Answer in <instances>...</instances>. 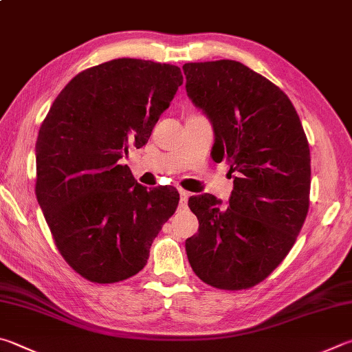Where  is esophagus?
<instances>
[{"label":"esophagus","instance_id":"34e87169","mask_svg":"<svg viewBox=\"0 0 352 352\" xmlns=\"http://www.w3.org/2000/svg\"><path fill=\"white\" fill-rule=\"evenodd\" d=\"M189 192L188 190H183V189H180V203H182V206L183 204H186L188 203V198H189Z\"/></svg>","mask_w":352,"mask_h":352}]
</instances>
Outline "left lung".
Here are the masks:
<instances>
[{"instance_id":"1","label":"left lung","mask_w":352,"mask_h":352,"mask_svg":"<svg viewBox=\"0 0 352 352\" xmlns=\"http://www.w3.org/2000/svg\"><path fill=\"white\" fill-rule=\"evenodd\" d=\"M186 92L212 123V158L235 172L229 206L189 198L198 232L186 240L194 272L219 289L265 280L291 251L309 208L311 157L287 95L234 60L186 63Z\"/></svg>"}]
</instances>
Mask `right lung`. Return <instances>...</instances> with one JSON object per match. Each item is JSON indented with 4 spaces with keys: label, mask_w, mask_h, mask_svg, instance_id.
I'll use <instances>...</instances> for the list:
<instances>
[{
    "label": "right lung",
    "mask_w": 352,
    "mask_h": 352,
    "mask_svg": "<svg viewBox=\"0 0 352 352\" xmlns=\"http://www.w3.org/2000/svg\"><path fill=\"white\" fill-rule=\"evenodd\" d=\"M178 66L118 58L67 82L38 132L36 200L69 266L95 283L135 276L175 212L172 188L148 190L120 160L142 148L182 86Z\"/></svg>",
    "instance_id": "1"
}]
</instances>
